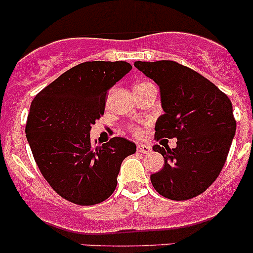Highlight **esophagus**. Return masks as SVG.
I'll list each match as a JSON object with an SVG mask.
<instances>
[{
  "instance_id": "1",
  "label": "esophagus",
  "mask_w": 253,
  "mask_h": 253,
  "mask_svg": "<svg viewBox=\"0 0 253 253\" xmlns=\"http://www.w3.org/2000/svg\"><path fill=\"white\" fill-rule=\"evenodd\" d=\"M151 146H148V144L137 143V152H139V153H148V152H151Z\"/></svg>"
}]
</instances>
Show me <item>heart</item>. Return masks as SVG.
<instances>
[{
  "label": "heart",
  "instance_id": "obj_1",
  "mask_svg": "<svg viewBox=\"0 0 253 253\" xmlns=\"http://www.w3.org/2000/svg\"><path fill=\"white\" fill-rule=\"evenodd\" d=\"M139 84H144V83H138V84H137V85H139ZM129 131H131L133 134H139V128H138V127H134V126L131 127V128H129Z\"/></svg>",
  "mask_w": 253,
  "mask_h": 253
}]
</instances>
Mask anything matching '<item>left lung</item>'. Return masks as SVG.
I'll list each match as a JSON object with an SVG mask.
<instances>
[{
    "label": "left lung",
    "instance_id": "8db88e82",
    "mask_svg": "<svg viewBox=\"0 0 253 253\" xmlns=\"http://www.w3.org/2000/svg\"><path fill=\"white\" fill-rule=\"evenodd\" d=\"M134 67L161 89L164 114L154 137L178 139L175 148L153 146L164 157V167L151 175L152 185L170 200L198 197L226 162L236 132L231 101L210 80L176 61H136Z\"/></svg>",
    "mask_w": 253,
    "mask_h": 253
}]
</instances>
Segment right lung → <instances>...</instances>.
<instances>
[{"label":"right lung","instance_id":"obj_1","mask_svg":"<svg viewBox=\"0 0 253 253\" xmlns=\"http://www.w3.org/2000/svg\"><path fill=\"white\" fill-rule=\"evenodd\" d=\"M132 69L126 61H85L36 95L26 124L34 161L54 192L95 205L115 192L122 161L136 144L122 137L95 147L90 129L105 112L107 91Z\"/></svg>","mask_w":253,"mask_h":253}]
</instances>
